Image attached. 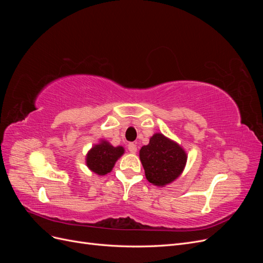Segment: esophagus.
Here are the masks:
<instances>
[{"instance_id": "obj_1", "label": "esophagus", "mask_w": 263, "mask_h": 263, "mask_svg": "<svg viewBox=\"0 0 263 263\" xmlns=\"http://www.w3.org/2000/svg\"><path fill=\"white\" fill-rule=\"evenodd\" d=\"M128 150H129V153H132V154H136L137 153V146L133 144V142H130V144L128 145Z\"/></svg>"}]
</instances>
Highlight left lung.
<instances>
[{
    "label": "left lung",
    "mask_w": 263,
    "mask_h": 263,
    "mask_svg": "<svg viewBox=\"0 0 263 263\" xmlns=\"http://www.w3.org/2000/svg\"><path fill=\"white\" fill-rule=\"evenodd\" d=\"M139 158L147 180L156 186H165L181 176L187 155L178 142L156 133L149 144L141 147Z\"/></svg>",
    "instance_id": "obj_1"
}]
</instances>
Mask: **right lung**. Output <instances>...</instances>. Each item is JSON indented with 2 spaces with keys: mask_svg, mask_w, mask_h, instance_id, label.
I'll return each instance as SVG.
<instances>
[{
  "mask_svg": "<svg viewBox=\"0 0 263 263\" xmlns=\"http://www.w3.org/2000/svg\"><path fill=\"white\" fill-rule=\"evenodd\" d=\"M125 153L122 146L114 147L109 141L100 139L85 156L86 166L98 176H105L113 170L116 161Z\"/></svg>",
  "mask_w": 263,
  "mask_h": 263,
  "instance_id": "obj_1",
  "label": "right lung"
}]
</instances>
